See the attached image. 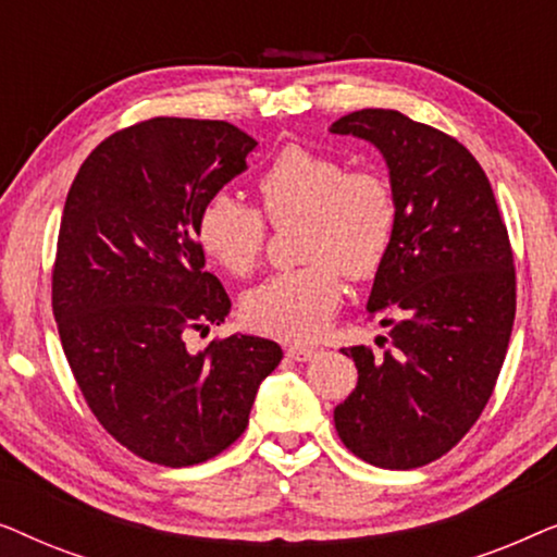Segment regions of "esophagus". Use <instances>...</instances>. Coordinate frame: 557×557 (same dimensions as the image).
Masks as SVG:
<instances>
[{
	"mask_svg": "<svg viewBox=\"0 0 557 557\" xmlns=\"http://www.w3.org/2000/svg\"><path fill=\"white\" fill-rule=\"evenodd\" d=\"M286 355L292 357L296 362H307L311 357H317V347H309V345H288L286 347Z\"/></svg>",
	"mask_w": 557,
	"mask_h": 557,
	"instance_id": "1",
	"label": "esophagus"
}]
</instances>
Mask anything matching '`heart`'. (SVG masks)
<instances>
[{
	"label": "heart",
	"instance_id": "1",
	"mask_svg": "<svg viewBox=\"0 0 557 557\" xmlns=\"http://www.w3.org/2000/svg\"><path fill=\"white\" fill-rule=\"evenodd\" d=\"M261 208L271 223L307 218L301 256L307 265L281 271L243 299L253 330L281 339H314L332 324L345 273L375 276L391 253L398 205L380 172L349 170L330 151L288 144L258 177ZM269 227L261 210L231 193L205 200L197 240L233 276H248L261 263Z\"/></svg>",
	"mask_w": 557,
	"mask_h": 557
}]
</instances>
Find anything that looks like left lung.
<instances>
[{
	"instance_id": "1",
	"label": "left lung",
	"mask_w": 557,
	"mask_h": 557,
	"mask_svg": "<svg viewBox=\"0 0 557 557\" xmlns=\"http://www.w3.org/2000/svg\"><path fill=\"white\" fill-rule=\"evenodd\" d=\"M330 132L380 149L398 205L368 299L391 349H342L357 387L334 425L372 467L416 469L451 451L492 398L515 324L512 246L490 180L454 136L391 109L347 113Z\"/></svg>"
}]
</instances>
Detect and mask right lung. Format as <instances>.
Returning <instances> with one entry per match:
<instances>
[{
    "label": "right lung",
    "instance_id": "right-lung-1",
    "mask_svg": "<svg viewBox=\"0 0 557 557\" xmlns=\"http://www.w3.org/2000/svg\"><path fill=\"white\" fill-rule=\"evenodd\" d=\"M253 136L227 121L149 119L111 134L75 174L60 220L52 314L98 423L128 451L193 467L246 431L281 347L253 334L189 352L231 299L205 271L197 218L248 170Z\"/></svg>",
    "mask_w": 557,
    "mask_h": 557
}]
</instances>
